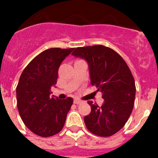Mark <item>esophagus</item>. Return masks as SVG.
<instances>
[{
    "instance_id": "34e87169",
    "label": "esophagus",
    "mask_w": 158,
    "mask_h": 158,
    "mask_svg": "<svg viewBox=\"0 0 158 158\" xmlns=\"http://www.w3.org/2000/svg\"><path fill=\"white\" fill-rule=\"evenodd\" d=\"M73 103H74L75 104H81V100H77V99H76V100H74Z\"/></svg>"
}]
</instances>
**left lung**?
I'll return each mask as SVG.
<instances>
[{
  "label": "left lung",
  "instance_id": "1",
  "mask_svg": "<svg viewBox=\"0 0 158 158\" xmlns=\"http://www.w3.org/2000/svg\"><path fill=\"white\" fill-rule=\"evenodd\" d=\"M72 55L85 60L92 85L104 99L100 107L88 101L91 112L84 117L86 127L98 136H111L123 127L133 110L136 89L129 67L118 53L102 45L77 47Z\"/></svg>",
  "mask_w": 158,
  "mask_h": 158
}]
</instances>
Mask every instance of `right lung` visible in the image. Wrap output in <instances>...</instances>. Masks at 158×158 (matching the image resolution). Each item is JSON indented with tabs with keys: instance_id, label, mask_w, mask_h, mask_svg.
<instances>
[{
	"instance_id": "right-lung-1",
	"label": "right lung",
	"mask_w": 158,
	"mask_h": 158,
	"mask_svg": "<svg viewBox=\"0 0 158 158\" xmlns=\"http://www.w3.org/2000/svg\"><path fill=\"white\" fill-rule=\"evenodd\" d=\"M73 49L46 50L20 75L16 87L18 111L26 127L39 136H53L64 127L73 100L51 96V89L57 83L60 65Z\"/></svg>"
}]
</instances>
